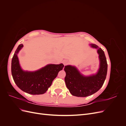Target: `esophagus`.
I'll list each match as a JSON object with an SVG mask.
<instances>
[{
	"label": "esophagus",
	"instance_id": "34e87169",
	"mask_svg": "<svg viewBox=\"0 0 126 126\" xmlns=\"http://www.w3.org/2000/svg\"><path fill=\"white\" fill-rule=\"evenodd\" d=\"M63 63L64 66H66L67 64L69 63V62L67 60H63Z\"/></svg>",
	"mask_w": 126,
	"mask_h": 126
}]
</instances>
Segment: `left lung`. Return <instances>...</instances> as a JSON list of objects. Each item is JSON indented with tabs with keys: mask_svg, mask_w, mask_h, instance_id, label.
<instances>
[{
	"mask_svg": "<svg viewBox=\"0 0 126 126\" xmlns=\"http://www.w3.org/2000/svg\"><path fill=\"white\" fill-rule=\"evenodd\" d=\"M90 46L97 49L99 55L100 64L96 74L84 76L75 66L71 65L66 66L64 68L66 86L74 96L85 97L96 93L102 87L106 78L108 65L104 51L96 45L91 44Z\"/></svg>",
	"mask_w": 126,
	"mask_h": 126,
	"instance_id": "obj_1",
	"label": "left lung"
}]
</instances>
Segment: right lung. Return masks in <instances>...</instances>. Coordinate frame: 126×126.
<instances>
[{"label":"right lung","instance_id":"1","mask_svg":"<svg viewBox=\"0 0 126 126\" xmlns=\"http://www.w3.org/2000/svg\"><path fill=\"white\" fill-rule=\"evenodd\" d=\"M23 46L22 44L18 46L11 61V74L14 80L25 93L32 94H44L50 87L58 72L63 70L64 65L63 63L49 64L36 71L22 70L18 54Z\"/></svg>","mask_w":126,"mask_h":126}]
</instances>
